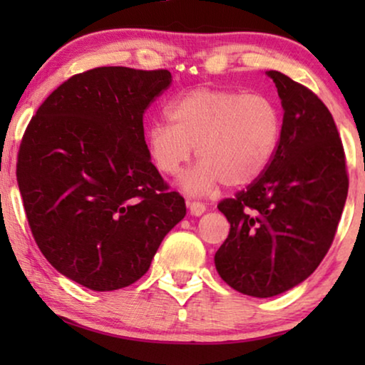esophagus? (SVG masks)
Returning a JSON list of instances; mask_svg holds the SVG:
<instances>
[{"instance_id": "34e87169", "label": "esophagus", "mask_w": 365, "mask_h": 365, "mask_svg": "<svg viewBox=\"0 0 365 365\" xmlns=\"http://www.w3.org/2000/svg\"><path fill=\"white\" fill-rule=\"evenodd\" d=\"M187 207L192 216H201V214H204V211H206V206L199 201H187Z\"/></svg>"}]
</instances>
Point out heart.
I'll return each instance as SVG.
<instances>
[{"label":"heart","mask_w":365,"mask_h":365,"mask_svg":"<svg viewBox=\"0 0 365 365\" xmlns=\"http://www.w3.org/2000/svg\"><path fill=\"white\" fill-rule=\"evenodd\" d=\"M169 123L149 124V156L159 173L174 176L196 148L199 163L182 179L189 192L211 191L224 182L242 187L262 176L282 131V113L264 93L197 88L168 106Z\"/></svg>","instance_id":"b5f03b06"}]
</instances>
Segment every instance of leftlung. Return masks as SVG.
Returning a JSON list of instances; mask_svg holds the SVG:
<instances>
[{"label":"left lung","instance_id":"left-lung-1","mask_svg":"<svg viewBox=\"0 0 365 365\" xmlns=\"http://www.w3.org/2000/svg\"><path fill=\"white\" fill-rule=\"evenodd\" d=\"M284 119L261 178L217 209L231 229L214 262L237 292L272 297L316 271L336 236L349 191L346 154L334 118L316 93L279 71Z\"/></svg>","mask_w":365,"mask_h":365}]
</instances>
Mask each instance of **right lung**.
Listing matches in <instances>:
<instances>
[{
  "label": "right lung",
  "mask_w": 365,
  "mask_h": 365,
  "mask_svg": "<svg viewBox=\"0 0 365 365\" xmlns=\"http://www.w3.org/2000/svg\"><path fill=\"white\" fill-rule=\"evenodd\" d=\"M171 81L168 69L74 74L23 134L16 179L34 241L56 271L93 291L143 277L186 216L144 141V113Z\"/></svg>",
  "instance_id": "obj_1"
}]
</instances>
